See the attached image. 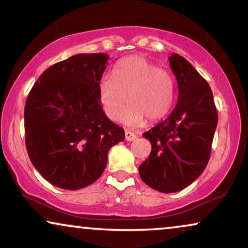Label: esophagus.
<instances>
[{"label":"esophagus","instance_id":"obj_1","mask_svg":"<svg viewBox=\"0 0 248 248\" xmlns=\"http://www.w3.org/2000/svg\"><path fill=\"white\" fill-rule=\"evenodd\" d=\"M137 139V134L133 133V132L130 131H125V140L126 141H133Z\"/></svg>","mask_w":248,"mask_h":248}]
</instances>
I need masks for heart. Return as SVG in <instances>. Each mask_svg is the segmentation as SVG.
I'll return each instance as SVG.
<instances>
[{"instance_id":"obj_1","label":"heart","mask_w":248,"mask_h":248,"mask_svg":"<svg viewBox=\"0 0 248 248\" xmlns=\"http://www.w3.org/2000/svg\"><path fill=\"white\" fill-rule=\"evenodd\" d=\"M130 106L123 115L128 126H137L164 118L175 98V82L171 74L140 55L121 60L113 76L106 74L98 84V98L106 116L111 121L121 118L125 105Z\"/></svg>"}]
</instances>
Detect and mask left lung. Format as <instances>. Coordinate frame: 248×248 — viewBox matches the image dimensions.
Segmentation results:
<instances>
[{
  "label": "left lung",
  "instance_id": "1",
  "mask_svg": "<svg viewBox=\"0 0 248 248\" xmlns=\"http://www.w3.org/2000/svg\"><path fill=\"white\" fill-rule=\"evenodd\" d=\"M178 84V100L171 114L143 133L152 144L139 166L141 179L162 193L182 191L208 165L218 113L209 83L178 54L169 57Z\"/></svg>",
  "mask_w": 248,
  "mask_h": 248
}]
</instances>
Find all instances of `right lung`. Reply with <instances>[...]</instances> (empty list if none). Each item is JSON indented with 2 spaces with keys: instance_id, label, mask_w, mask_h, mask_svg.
<instances>
[{
  "instance_id": "obj_1",
  "label": "right lung",
  "mask_w": 248,
  "mask_h": 248,
  "mask_svg": "<svg viewBox=\"0 0 248 248\" xmlns=\"http://www.w3.org/2000/svg\"><path fill=\"white\" fill-rule=\"evenodd\" d=\"M109 56L78 54L44 71L25 106L26 147L33 167L64 189L100 177L109 149L125 139L106 115L98 84Z\"/></svg>"
}]
</instances>
